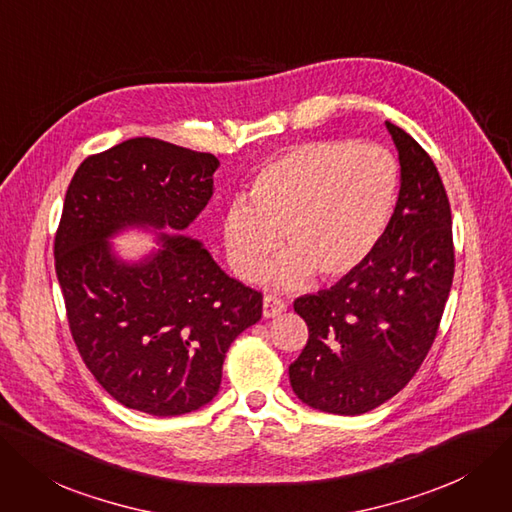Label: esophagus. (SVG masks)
Returning <instances> with one entry per match:
<instances>
[{
  "label": "esophagus",
  "instance_id": "34e87169",
  "mask_svg": "<svg viewBox=\"0 0 512 512\" xmlns=\"http://www.w3.org/2000/svg\"><path fill=\"white\" fill-rule=\"evenodd\" d=\"M285 309H288V304H285L281 298L264 296V300H262V315L267 317V319H273V317L281 315Z\"/></svg>",
  "mask_w": 512,
  "mask_h": 512
}]
</instances>
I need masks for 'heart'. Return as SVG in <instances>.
Wrapping results in <instances>:
<instances>
[{
    "mask_svg": "<svg viewBox=\"0 0 512 512\" xmlns=\"http://www.w3.org/2000/svg\"><path fill=\"white\" fill-rule=\"evenodd\" d=\"M399 195L395 157L353 140L304 142L264 166L222 218L224 254L237 277L260 275L283 235L288 250L264 281L294 290L313 271L334 281L357 271L380 243Z\"/></svg>",
    "mask_w": 512,
    "mask_h": 512,
    "instance_id": "1",
    "label": "heart"
}]
</instances>
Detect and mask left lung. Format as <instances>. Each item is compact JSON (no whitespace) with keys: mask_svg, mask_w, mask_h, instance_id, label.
Returning a JSON list of instances; mask_svg holds the SVG:
<instances>
[{"mask_svg":"<svg viewBox=\"0 0 512 512\" xmlns=\"http://www.w3.org/2000/svg\"><path fill=\"white\" fill-rule=\"evenodd\" d=\"M399 153L391 222L357 271L300 296L309 340L290 365L296 397L313 410L359 416L414 378L439 330L454 279L452 210L433 159L384 121Z\"/></svg>","mask_w":512,"mask_h":512,"instance_id":"1","label":"left lung"}]
</instances>
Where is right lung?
Listing matches in <instances>:
<instances>
[{
	"label": "right lung",
	"mask_w": 512,
	"mask_h": 512,
	"mask_svg": "<svg viewBox=\"0 0 512 512\" xmlns=\"http://www.w3.org/2000/svg\"><path fill=\"white\" fill-rule=\"evenodd\" d=\"M220 161L157 138L88 157L71 178L54 239L77 351L130 410L168 418L208 405L231 342L262 294L224 273L189 224L214 195ZM140 228L157 249L121 259L110 241Z\"/></svg>",
	"instance_id": "right-lung-1"
}]
</instances>
